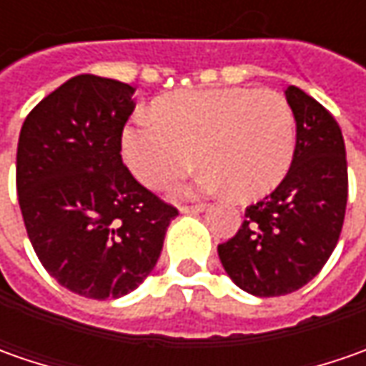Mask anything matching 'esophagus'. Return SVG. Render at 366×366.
<instances>
[{"label": "esophagus", "mask_w": 366, "mask_h": 366, "mask_svg": "<svg viewBox=\"0 0 366 366\" xmlns=\"http://www.w3.org/2000/svg\"><path fill=\"white\" fill-rule=\"evenodd\" d=\"M181 214H202L205 209V204H193V205H181L179 207Z\"/></svg>", "instance_id": "1"}]
</instances>
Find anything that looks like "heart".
<instances>
[{
	"mask_svg": "<svg viewBox=\"0 0 366 366\" xmlns=\"http://www.w3.org/2000/svg\"><path fill=\"white\" fill-rule=\"evenodd\" d=\"M124 161L138 181L164 187L187 175L195 154L205 164L195 187L254 199L274 189L295 154V116L274 92L202 89L154 102L152 120L132 122L122 136Z\"/></svg>",
	"mask_w": 366,
	"mask_h": 366,
	"instance_id": "b5f03b06",
	"label": "heart"
}]
</instances>
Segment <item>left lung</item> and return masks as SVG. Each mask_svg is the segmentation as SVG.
<instances>
[{
  "label": "left lung",
  "instance_id": "left-lung-1",
  "mask_svg": "<svg viewBox=\"0 0 366 366\" xmlns=\"http://www.w3.org/2000/svg\"><path fill=\"white\" fill-rule=\"evenodd\" d=\"M285 97L297 126L291 169L271 195L246 207L238 232L218 244L230 279L259 297L310 283L338 244L346 214L348 167L338 122L295 85Z\"/></svg>",
  "mask_w": 366,
  "mask_h": 366
}]
</instances>
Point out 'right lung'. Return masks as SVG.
<instances>
[{
  "label": "right lung",
  "mask_w": 366,
  "mask_h": 366,
  "mask_svg": "<svg viewBox=\"0 0 366 366\" xmlns=\"http://www.w3.org/2000/svg\"><path fill=\"white\" fill-rule=\"evenodd\" d=\"M134 87L77 75L26 116L16 189L36 257L69 291L116 300L161 257L177 207L142 187L122 162Z\"/></svg>",
  "instance_id": "1"
}]
</instances>
